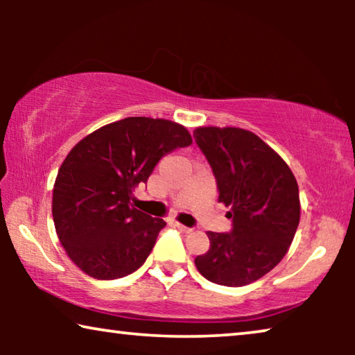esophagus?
Instances as JSON below:
<instances>
[{
  "label": "esophagus",
  "instance_id": "obj_1",
  "mask_svg": "<svg viewBox=\"0 0 355 355\" xmlns=\"http://www.w3.org/2000/svg\"><path fill=\"white\" fill-rule=\"evenodd\" d=\"M174 226L178 227L179 231H182V232H192V227H187V226H184V225H181V223H174Z\"/></svg>",
  "mask_w": 355,
  "mask_h": 355
}]
</instances>
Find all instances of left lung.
<instances>
[{"mask_svg": "<svg viewBox=\"0 0 355 355\" xmlns=\"http://www.w3.org/2000/svg\"><path fill=\"white\" fill-rule=\"evenodd\" d=\"M193 139L210 163L218 202L231 208V232L208 231L210 249L196 266L203 278L239 288L283 260L300 220L293 171L259 135L239 128H197Z\"/></svg>", "mask_w": 355, "mask_h": 355, "instance_id": "8db88e82", "label": "left lung"}]
</instances>
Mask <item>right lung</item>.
<instances>
[{
	"instance_id": "1",
	"label": "right lung",
	"mask_w": 355,
	"mask_h": 355,
	"mask_svg": "<svg viewBox=\"0 0 355 355\" xmlns=\"http://www.w3.org/2000/svg\"><path fill=\"white\" fill-rule=\"evenodd\" d=\"M192 137L168 119L135 116L106 124L67 153L53 187V221L69 259L95 279H116L144 265L166 226L132 205L166 153Z\"/></svg>"
}]
</instances>
